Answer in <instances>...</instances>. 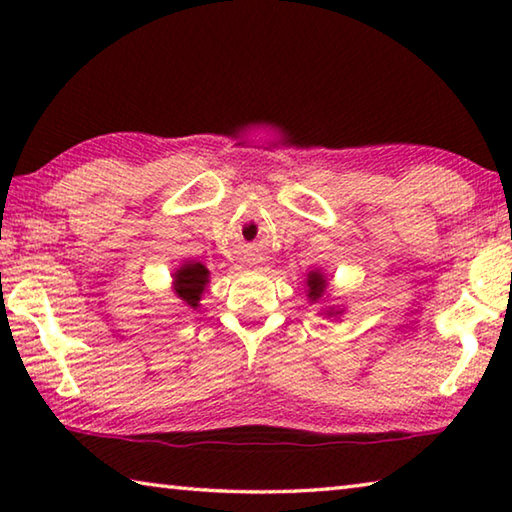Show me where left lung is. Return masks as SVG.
I'll use <instances>...</instances> for the list:
<instances>
[{"label": "left lung", "mask_w": 512, "mask_h": 512, "mask_svg": "<svg viewBox=\"0 0 512 512\" xmlns=\"http://www.w3.org/2000/svg\"><path fill=\"white\" fill-rule=\"evenodd\" d=\"M305 284H307V298L311 305H314V302H325L327 291H329V282H327V275L320 271V268H314V271L307 273ZM343 311H345L343 307L332 305V307L320 309V316L325 314V318H339Z\"/></svg>", "instance_id": "8db88e82"}]
</instances>
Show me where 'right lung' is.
I'll use <instances>...</instances> for the list:
<instances>
[{"mask_svg": "<svg viewBox=\"0 0 512 512\" xmlns=\"http://www.w3.org/2000/svg\"><path fill=\"white\" fill-rule=\"evenodd\" d=\"M171 277V291L178 298L180 307H185V311L201 307V296L205 293L207 284H210V271H207V266L189 259V262L180 264Z\"/></svg>", "mask_w": 512, "mask_h": 512, "instance_id": "1", "label": "right lung"}]
</instances>
